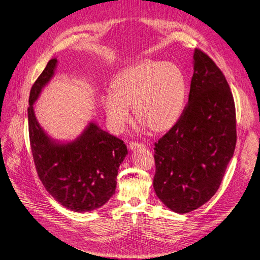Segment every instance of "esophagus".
<instances>
[{
    "mask_svg": "<svg viewBox=\"0 0 260 260\" xmlns=\"http://www.w3.org/2000/svg\"><path fill=\"white\" fill-rule=\"evenodd\" d=\"M143 147H144V144H142V143H136V142L129 143V149H131V151H135V149L143 148Z\"/></svg>",
    "mask_w": 260,
    "mask_h": 260,
    "instance_id": "1",
    "label": "esophagus"
}]
</instances>
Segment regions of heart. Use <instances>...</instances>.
<instances>
[{
  "mask_svg": "<svg viewBox=\"0 0 260 260\" xmlns=\"http://www.w3.org/2000/svg\"><path fill=\"white\" fill-rule=\"evenodd\" d=\"M112 91L101 96L109 127L120 132L131 118V106L143 128L171 129L182 117L187 101L186 77L177 64L144 59L113 78Z\"/></svg>",
  "mask_w": 260,
  "mask_h": 260,
  "instance_id": "1",
  "label": "heart"
}]
</instances>
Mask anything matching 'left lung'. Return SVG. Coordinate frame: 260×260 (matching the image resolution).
I'll return each mask as SVG.
<instances>
[{
  "mask_svg": "<svg viewBox=\"0 0 260 260\" xmlns=\"http://www.w3.org/2000/svg\"><path fill=\"white\" fill-rule=\"evenodd\" d=\"M188 103L180 120L155 143V193L178 214L215 195L237 143L235 106L223 74L196 49Z\"/></svg>",
  "mask_w": 260,
  "mask_h": 260,
  "instance_id": "left-lung-1",
  "label": "left lung"
}]
</instances>
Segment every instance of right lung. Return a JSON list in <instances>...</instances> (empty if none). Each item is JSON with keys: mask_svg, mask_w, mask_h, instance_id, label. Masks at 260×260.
<instances>
[{"mask_svg": "<svg viewBox=\"0 0 260 260\" xmlns=\"http://www.w3.org/2000/svg\"><path fill=\"white\" fill-rule=\"evenodd\" d=\"M57 58L49 60L32 85L28 122L31 151L38 175L55 201L69 210L89 212L115 194L118 169L128 149L121 140L90 121L80 136L70 141L55 140L39 123L35 103L54 76Z\"/></svg>", "mask_w": 260, "mask_h": 260, "instance_id": "add662e5", "label": "right lung"}]
</instances>
